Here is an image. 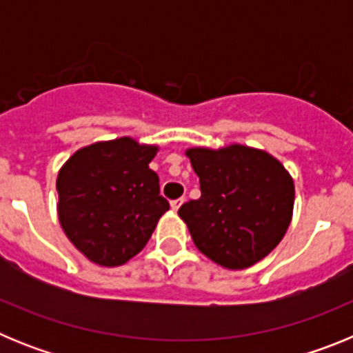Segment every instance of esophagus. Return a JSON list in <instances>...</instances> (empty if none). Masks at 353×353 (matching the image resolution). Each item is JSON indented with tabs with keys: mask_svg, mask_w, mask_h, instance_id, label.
<instances>
[{
	"mask_svg": "<svg viewBox=\"0 0 353 353\" xmlns=\"http://www.w3.org/2000/svg\"><path fill=\"white\" fill-rule=\"evenodd\" d=\"M182 203H183V198L173 199V201H171V208H173V210H179V208L182 207Z\"/></svg>",
	"mask_w": 353,
	"mask_h": 353,
	"instance_id": "34e87169",
	"label": "esophagus"
}]
</instances>
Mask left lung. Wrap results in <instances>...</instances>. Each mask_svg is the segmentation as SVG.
Wrapping results in <instances>:
<instances>
[{
	"label": "left lung",
	"mask_w": 353,
	"mask_h": 353,
	"mask_svg": "<svg viewBox=\"0 0 353 353\" xmlns=\"http://www.w3.org/2000/svg\"><path fill=\"white\" fill-rule=\"evenodd\" d=\"M201 196L180 207L194 245L224 269L263 260L292 223L295 185L281 162L265 150L230 145L189 148Z\"/></svg>",
	"instance_id": "8db88e82"
}]
</instances>
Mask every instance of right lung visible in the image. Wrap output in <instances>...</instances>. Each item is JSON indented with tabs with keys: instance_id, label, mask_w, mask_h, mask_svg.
Returning <instances> with one entry per match:
<instances>
[{
	"instance_id": "right-lung-1",
	"label": "right lung",
	"mask_w": 353,
	"mask_h": 353,
	"mask_svg": "<svg viewBox=\"0 0 353 353\" xmlns=\"http://www.w3.org/2000/svg\"><path fill=\"white\" fill-rule=\"evenodd\" d=\"M157 150L118 138L84 146L61 166L56 180L60 224L93 263H127L170 210L157 173L148 168Z\"/></svg>"
}]
</instances>
